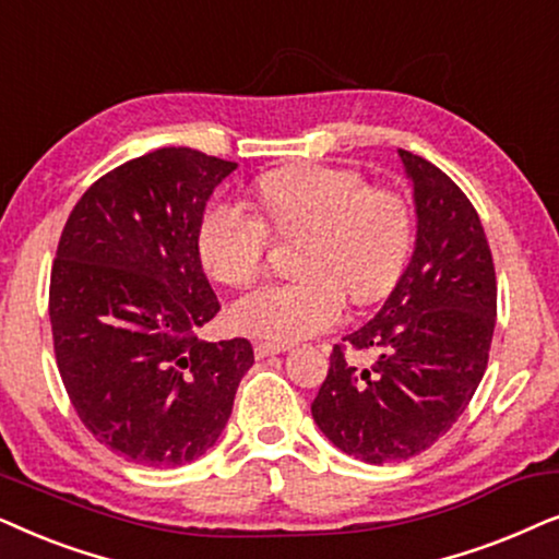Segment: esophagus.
Returning a JSON list of instances; mask_svg holds the SVG:
<instances>
[{
    "instance_id": "esophagus-1",
    "label": "esophagus",
    "mask_w": 559,
    "mask_h": 559,
    "mask_svg": "<svg viewBox=\"0 0 559 559\" xmlns=\"http://www.w3.org/2000/svg\"><path fill=\"white\" fill-rule=\"evenodd\" d=\"M252 349H255L258 360H263V357L286 353L288 347H286V345H278V342H255V345H252Z\"/></svg>"
}]
</instances>
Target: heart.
<instances>
[{
    "mask_svg": "<svg viewBox=\"0 0 559 559\" xmlns=\"http://www.w3.org/2000/svg\"><path fill=\"white\" fill-rule=\"evenodd\" d=\"M255 191L275 235H307L296 263L304 275L235 301L229 322L237 332L273 342L311 337L340 322L345 292L368 304L399 281L414 242L412 210L399 193L370 189L357 170L322 163L271 170ZM264 223L240 202H212L197 233L204 271L233 288L252 284L271 242Z\"/></svg>",
    "mask_w": 559,
    "mask_h": 559,
    "instance_id": "b5f03b06",
    "label": "heart"
}]
</instances>
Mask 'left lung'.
<instances>
[{"mask_svg": "<svg viewBox=\"0 0 559 559\" xmlns=\"http://www.w3.org/2000/svg\"><path fill=\"white\" fill-rule=\"evenodd\" d=\"M414 189L416 242L381 311L347 334L373 366L340 345L311 416L334 448L362 463L408 460L435 444L471 404L496 326V271L471 199L448 174L399 151Z\"/></svg>", "mask_w": 559, "mask_h": 559, "instance_id": "8db88e82", "label": "left lung"}]
</instances>
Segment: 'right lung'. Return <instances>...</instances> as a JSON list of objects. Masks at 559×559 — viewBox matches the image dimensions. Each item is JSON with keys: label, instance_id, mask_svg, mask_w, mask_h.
<instances>
[{"label": "right lung", "instance_id": "obj_1", "mask_svg": "<svg viewBox=\"0 0 559 559\" xmlns=\"http://www.w3.org/2000/svg\"><path fill=\"white\" fill-rule=\"evenodd\" d=\"M235 168L191 147L140 155L88 186L58 242V370L79 419L130 463L202 457L255 362L245 337L197 334L219 311L199 258V222Z\"/></svg>", "mask_w": 559, "mask_h": 559}]
</instances>
